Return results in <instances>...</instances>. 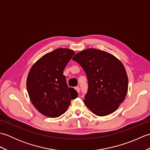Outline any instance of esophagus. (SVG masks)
Returning <instances> with one entry per match:
<instances>
[{
    "instance_id": "obj_1",
    "label": "esophagus",
    "mask_w": 150,
    "mask_h": 150,
    "mask_svg": "<svg viewBox=\"0 0 150 150\" xmlns=\"http://www.w3.org/2000/svg\"><path fill=\"white\" fill-rule=\"evenodd\" d=\"M75 90L77 91L78 93H79V91H80V88H79V87H75Z\"/></svg>"
}]
</instances>
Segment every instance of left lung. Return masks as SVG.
<instances>
[{"mask_svg": "<svg viewBox=\"0 0 150 150\" xmlns=\"http://www.w3.org/2000/svg\"><path fill=\"white\" fill-rule=\"evenodd\" d=\"M72 59L84 69L88 91L83 100L97 116L116 111L128 93V78L123 64L108 52L88 48L77 53Z\"/></svg>", "mask_w": 150, "mask_h": 150, "instance_id": "obj_1", "label": "left lung"}]
</instances>
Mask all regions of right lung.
<instances>
[{
    "label": "right lung",
    "instance_id": "right-lung-1",
    "mask_svg": "<svg viewBox=\"0 0 150 150\" xmlns=\"http://www.w3.org/2000/svg\"><path fill=\"white\" fill-rule=\"evenodd\" d=\"M68 48L47 53L35 62L28 73L26 88L34 107L44 116L55 118L64 113L77 92L69 88L63 71L74 55Z\"/></svg>",
    "mask_w": 150,
    "mask_h": 150
}]
</instances>
